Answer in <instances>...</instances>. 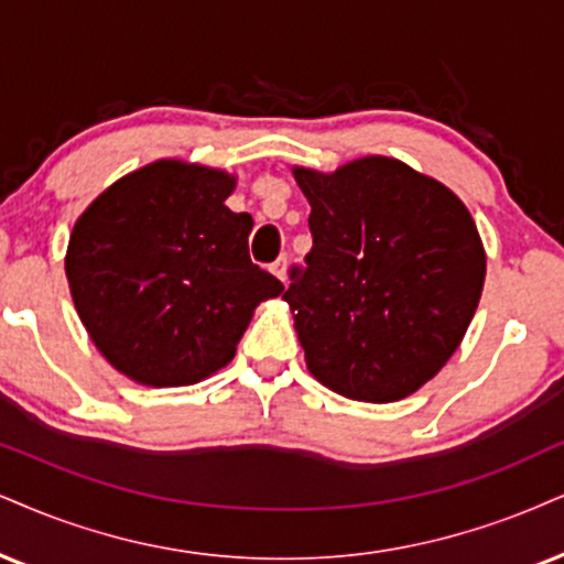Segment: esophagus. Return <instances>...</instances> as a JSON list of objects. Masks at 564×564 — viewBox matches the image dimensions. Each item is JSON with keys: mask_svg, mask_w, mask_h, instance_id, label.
I'll list each match as a JSON object with an SVG mask.
<instances>
[{"mask_svg": "<svg viewBox=\"0 0 564 564\" xmlns=\"http://www.w3.org/2000/svg\"><path fill=\"white\" fill-rule=\"evenodd\" d=\"M271 274L276 276V280H282L288 284V256H280L274 263H271Z\"/></svg>", "mask_w": 564, "mask_h": 564, "instance_id": "esophagus-1", "label": "esophagus"}]
</instances>
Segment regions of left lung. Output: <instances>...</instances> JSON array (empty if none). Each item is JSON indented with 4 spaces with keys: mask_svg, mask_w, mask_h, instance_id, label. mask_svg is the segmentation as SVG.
Here are the masks:
<instances>
[{
    "mask_svg": "<svg viewBox=\"0 0 564 564\" xmlns=\"http://www.w3.org/2000/svg\"><path fill=\"white\" fill-rule=\"evenodd\" d=\"M293 172L314 248L282 297L308 371L350 400L408 398L447 364L481 301L474 217L449 187L398 159Z\"/></svg>",
    "mask_w": 564,
    "mask_h": 564,
    "instance_id": "left-lung-1",
    "label": "left lung"
}]
</instances>
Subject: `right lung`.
Masks as SVG:
<instances>
[{"label":"right lung","mask_w":564,"mask_h":564,"mask_svg":"<svg viewBox=\"0 0 564 564\" xmlns=\"http://www.w3.org/2000/svg\"><path fill=\"white\" fill-rule=\"evenodd\" d=\"M235 177L159 159L109 185L75 221L65 271L104 358L145 387H185L235 358L256 305L284 284L248 253Z\"/></svg>","instance_id":"add662e5"}]
</instances>
